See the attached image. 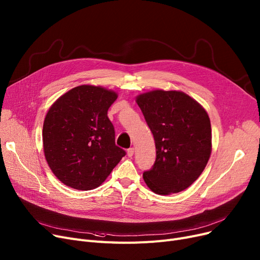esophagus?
I'll use <instances>...</instances> for the list:
<instances>
[{
    "label": "esophagus",
    "instance_id": "esophagus-1",
    "mask_svg": "<svg viewBox=\"0 0 260 260\" xmlns=\"http://www.w3.org/2000/svg\"><path fill=\"white\" fill-rule=\"evenodd\" d=\"M134 153H135V148L134 147H131V148L127 149V156L128 157H133Z\"/></svg>",
    "mask_w": 260,
    "mask_h": 260
}]
</instances>
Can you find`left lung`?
<instances>
[{
  "label": "left lung",
  "instance_id": "1",
  "mask_svg": "<svg viewBox=\"0 0 260 260\" xmlns=\"http://www.w3.org/2000/svg\"><path fill=\"white\" fill-rule=\"evenodd\" d=\"M151 129L156 160L143 178L154 193H179L206 168L212 151L210 118L189 95L176 90H153L137 97Z\"/></svg>",
  "mask_w": 260,
  "mask_h": 260
}]
</instances>
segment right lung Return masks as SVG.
<instances>
[{"label":"right lung","instance_id":"right-lung-1","mask_svg":"<svg viewBox=\"0 0 260 260\" xmlns=\"http://www.w3.org/2000/svg\"><path fill=\"white\" fill-rule=\"evenodd\" d=\"M117 93L100 86L81 85L54 102L43 124L46 161L67 186L98 187L125 151L115 143V127L107 111Z\"/></svg>","mask_w":260,"mask_h":260}]
</instances>
